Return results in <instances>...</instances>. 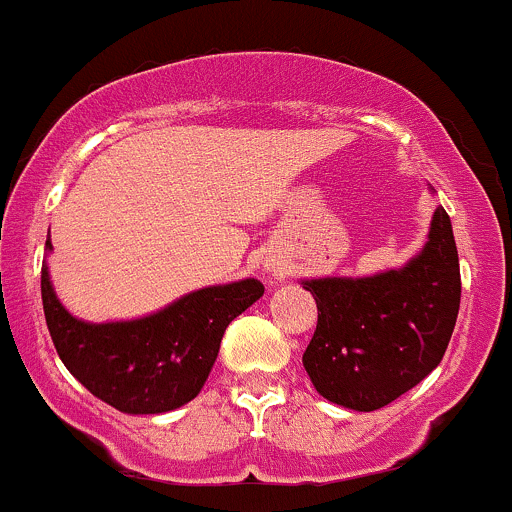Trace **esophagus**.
I'll use <instances>...</instances> for the list:
<instances>
[{
	"label": "esophagus",
	"instance_id": "34e87169",
	"mask_svg": "<svg viewBox=\"0 0 512 512\" xmlns=\"http://www.w3.org/2000/svg\"><path fill=\"white\" fill-rule=\"evenodd\" d=\"M266 271L273 273V275H283L285 268L280 266V263H266Z\"/></svg>",
	"mask_w": 512,
	"mask_h": 512
}]
</instances>
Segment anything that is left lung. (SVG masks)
I'll return each mask as SVG.
<instances>
[{
    "label": "left lung",
    "mask_w": 512,
    "mask_h": 512,
    "mask_svg": "<svg viewBox=\"0 0 512 512\" xmlns=\"http://www.w3.org/2000/svg\"><path fill=\"white\" fill-rule=\"evenodd\" d=\"M317 331L302 355L317 392L338 406L375 411L440 365L462 297L452 222L435 208L428 244L399 271L304 280Z\"/></svg>",
    "instance_id": "obj_1"
}]
</instances>
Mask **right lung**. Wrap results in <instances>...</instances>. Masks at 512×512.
Listing matches in <instances>:
<instances>
[{
	"label": "right lung",
	"instance_id": "obj_1",
	"mask_svg": "<svg viewBox=\"0 0 512 512\" xmlns=\"http://www.w3.org/2000/svg\"><path fill=\"white\" fill-rule=\"evenodd\" d=\"M45 249H53L45 241ZM45 324L67 370L123 413H166L198 396L229 321L263 295L254 278L181 297L162 312L132 321L86 324L57 300L48 266L40 268Z\"/></svg>",
	"mask_w": 512,
	"mask_h": 512
}]
</instances>
